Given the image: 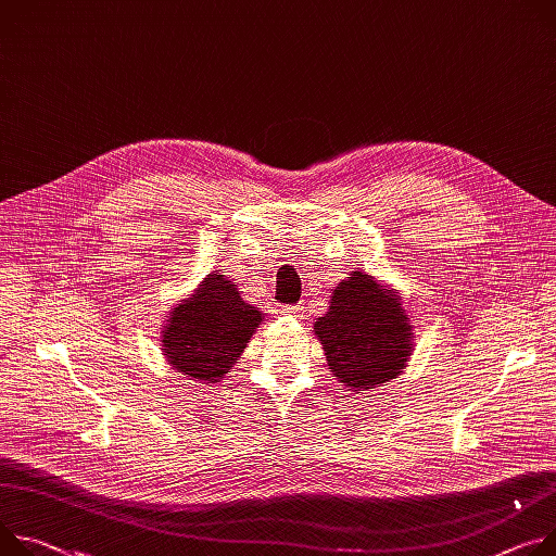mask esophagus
<instances>
[{"mask_svg": "<svg viewBox=\"0 0 556 556\" xmlns=\"http://www.w3.org/2000/svg\"><path fill=\"white\" fill-rule=\"evenodd\" d=\"M281 313L288 315V317H299V315H301V308H299V306H283Z\"/></svg>", "mask_w": 556, "mask_h": 556, "instance_id": "34e87169", "label": "esophagus"}]
</instances>
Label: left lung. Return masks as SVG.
<instances>
[{
  "instance_id": "1",
  "label": "left lung",
  "mask_w": 556,
  "mask_h": 556,
  "mask_svg": "<svg viewBox=\"0 0 556 556\" xmlns=\"http://www.w3.org/2000/svg\"><path fill=\"white\" fill-rule=\"evenodd\" d=\"M330 372L352 392L399 377L413 355V326L399 294L366 273H352L315 321Z\"/></svg>"
}]
</instances>
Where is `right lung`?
<instances>
[{"label": "right lung", "instance_id": "right-lung-1", "mask_svg": "<svg viewBox=\"0 0 556 556\" xmlns=\"http://www.w3.org/2000/svg\"><path fill=\"white\" fill-rule=\"evenodd\" d=\"M262 321L260 308L245 304L235 283L215 273L170 311L162 350L177 372L215 383L237 364Z\"/></svg>", "mask_w": 556, "mask_h": 556}]
</instances>
